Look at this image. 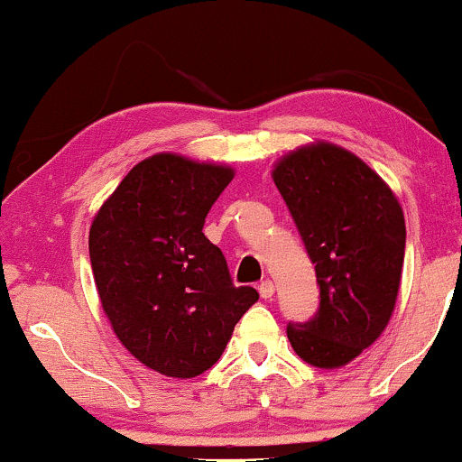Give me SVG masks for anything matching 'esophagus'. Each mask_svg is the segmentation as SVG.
<instances>
[{
	"label": "esophagus",
	"mask_w": 462,
	"mask_h": 462,
	"mask_svg": "<svg viewBox=\"0 0 462 462\" xmlns=\"http://www.w3.org/2000/svg\"><path fill=\"white\" fill-rule=\"evenodd\" d=\"M273 282L272 280H264V282H261V286H258V293H261L263 300H272L273 298Z\"/></svg>",
	"instance_id": "esophagus-1"
}]
</instances>
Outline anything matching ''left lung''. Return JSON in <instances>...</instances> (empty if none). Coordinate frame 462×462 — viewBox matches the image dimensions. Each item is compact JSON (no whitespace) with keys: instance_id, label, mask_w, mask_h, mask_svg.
I'll use <instances>...</instances> for the list:
<instances>
[{"instance_id":"obj_1","label":"left lung","mask_w":462,"mask_h":462,"mask_svg":"<svg viewBox=\"0 0 462 462\" xmlns=\"http://www.w3.org/2000/svg\"><path fill=\"white\" fill-rule=\"evenodd\" d=\"M272 178L293 215L321 291L304 326L289 323L295 354L317 369L346 367L389 326L404 267V210L356 153L315 139L286 152Z\"/></svg>"}]
</instances>
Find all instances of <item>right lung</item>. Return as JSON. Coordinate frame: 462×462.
<instances>
[{
	"label": "right lung",
	"mask_w": 462,
	"mask_h": 462,
	"mask_svg": "<svg viewBox=\"0 0 462 462\" xmlns=\"http://www.w3.org/2000/svg\"><path fill=\"white\" fill-rule=\"evenodd\" d=\"M232 178L230 164L153 153L130 169L88 230L106 319L132 356L167 378L213 367L258 301L256 289L232 284L224 254L201 232Z\"/></svg>",
	"instance_id": "add662e5"
}]
</instances>
